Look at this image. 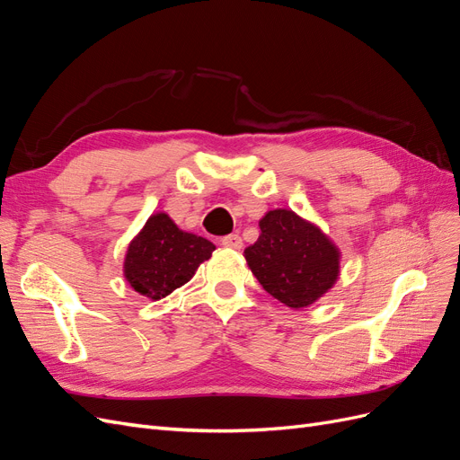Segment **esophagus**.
Instances as JSON below:
<instances>
[{"instance_id": "obj_1", "label": "esophagus", "mask_w": 460, "mask_h": 460, "mask_svg": "<svg viewBox=\"0 0 460 460\" xmlns=\"http://www.w3.org/2000/svg\"><path fill=\"white\" fill-rule=\"evenodd\" d=\"M220 243L225 247H230V249H242L243 247V242L240 238V234H230V235H225V238L220 240Z\"/></svg>"}]
</instances>
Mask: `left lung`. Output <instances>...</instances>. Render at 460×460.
<instances>
[{"mask_svg": "<svg viewBox=\"0 0 460 460\" xmlns=\"http://www.w3.org/2000/svg\"><path fill=\"white\" fill-rule=\"evenodd\" d=\"M261 235L243 257L259 284L289 309L309 307L340 276V252L313 222L288 208L259 220Z\"/></svg>", "mask_w": 460, "mask_h": 460, "instance_id": "obj_1", "label": "left lung"}]
</instances>
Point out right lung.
Returning <instances> with one entry per match:
<instances>
[{"mask_svg":"<svg viewBox=\"0 0 460 460\" xmlns=\"http://www.w3.org/2000/svg\"><path fill=\"white\" fill-rule=\"evenodd\" d=\"M213 252L211 242L180 230L166 213H155L128 245L124 278L137 294L157 301L190 282Z\"/></svg>","mask_w":460,"mask_h":460,"instance_id":"1","label":"right lung"}]
</instances>
